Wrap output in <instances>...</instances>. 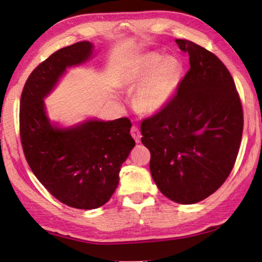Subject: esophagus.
Instances as JSON below:
<instances>
[{"mask_svg":"<svg viewBox=\"0 0 262 262\" xmlns=\"http://www.w3.org/2000/svg\"><path fill=\"white\" fill-rule=\"evenodd\" d=\"M130 134L133 136V139L135 140L136 143H140V141H141V133H140L139 128L135 127V126H133L132 129H130Z\"/></svg>","mask_w":262,"mask_h":262,"instance_id":"obj_1","label":"esophagus"}]
</instances>
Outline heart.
<instances>
[{"label":"heart","instance_id":"b5f03b06","mask_svg":"<svg viewBox=\"0 0 262 262\" xmlns=\"http://www.w3.org/2000/svg\"><path fill=\"white\" fill-rule=\"evenodd\" d=\"M183 66L176 56L148 53L136 62L127 81L137 86L135 107L144 114L161 112L173 98L179 86Z\"/></svg>","mask_w":262,"mask_h":262}]
</instances>
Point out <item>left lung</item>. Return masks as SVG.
I'll return each instance as SVG.
<instances>
[{
    "label": "left lung",
    "mask_w": 262,
    "mask_h": 262,
    "mask_svg": "<svg viewBox=\"0 0 262 262\" xmlns=\"http://www.w3.org/2000/svg\"><path fill=\"white\" fill-rule=\"evenodd\" d=\"M190 68L165 108L141 123L150 172L170 200L192 205L219 189L236 162L243 108L229 70L195 42L176 39Z\"/></svg>",
    "instance_id": "left-lung-1"
}]
</instances>
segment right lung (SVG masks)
<instances>
[{
  "label": "right lung",
  "mask_w": 262,
  "mask_h": 262,
  "mask_svg": "<svg viewBox=\"0 0 262 262\" xmlns=\"http://www.w3.org/2000/svg\"><path fill=\"white\" fill-rule=\"evenodd\" d=\"M94 50L92 42L79 41L53 53L31 73L20 97V140L31 170L53 196L77 209L110 200L135 145L127 118H89L63 127L48 117L43 99L68 68L90 61Z\"/></svg>",
  "instance_id": "obj_1"
}]
</instances>
